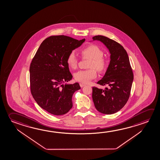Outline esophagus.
Here are the masks:
<instances>
[{
    "mask_svg": "<svg viewBox=\"0 0 160 160\" xmlns=\"http://www.w3.org/2000/svg\"><path fill=\"white\" fill-rule=\"evenodd\" d=\"M80 86L81 88H83V87L85 86V84H82V83H80Z\"/></svg>",
    "mask_w": 160,
    "mask_h": 160,
    "instance_id": "obj_1",
    "label": "esophagus"
}]
</instances>
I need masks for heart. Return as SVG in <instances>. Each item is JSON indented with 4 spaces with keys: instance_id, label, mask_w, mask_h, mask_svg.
Wrapping results in <instances>:
<instances>
[{
    "instance_id": "obj_1",
    "label": "heart",
    "mask_w": 160,
    "mask_h": 160,
    "mask_svg": "<svg viewBox=\"0 0 160 160\" xmlns=\"http://www.w3.org/2000/svg\"><path fill=\"white\" fill-rule=\"evenodd\" d=\"M81 53L83 57L90 59L88 67L91 68L78 71L74 74V77L77 81L88 84L97 77V72L94 68L100 72L103 71L106 68L107 62L102 57V51L95 45H89L81 50ZM66 61L69 67L73 69L76 68L78 61L74 52L68 54Z\"/></svg>"
}]
</instances>
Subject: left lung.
Masks as SVG:
<instances>
[{"instance_id":"8db88e82","label":"left lung","mask_w":160,"mask_h":160,"mask_svg":"<svg viewBox=\"0 0 160 160\" xmlns=\"http://www.w3.org/2000/svg\"><path fill=\"white\" fill-rule=\"evenodd\" d=\"M94 41L102 43L110 53V62L105 75L97 82L109 87L104 89L93 87L92 100L98 111L112 114L121 110L127 102L133 81V73L128 55L122 45L100 35L92 37V41Z\"/></svg>"}]
</instances>
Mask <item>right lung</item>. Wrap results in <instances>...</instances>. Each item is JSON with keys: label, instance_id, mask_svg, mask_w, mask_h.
Instances as JSON below:
<instances>
[{"label": "right lung", "instance_id": "obj_1", "mask_svg": "<svg viewBox=\"0 0 160 160\" xmlns=\"http://www.w3.org/2000/svg\"><path fill=\"white\" fill-rule=\"evenodd\" d=\"M85 41L63 35L51 36L42 42L32 61V95L39 107L50 114L63 115L72 107V95L81 88L78 82L64 84L72 78L66 60Z\"/></svg>", "mask_w": 160, "mask_h": 160}]
</instances>
